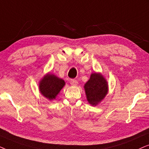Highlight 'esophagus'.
I'll use <instances>...</instances> for the list:
<instances>
[{
  "instance_id": "obj_1",
  "label": "esophagus",
  "mask_w": 149,
  "mask_h": 149,
  "mask_svg": "<svg viewBox=\"0 0 149 149\" xmlns=\"http://www.w3.org/2000/svg\"><path fill=\"white\" fill-rule=\"evenodd\" d=\"M78 81L76 80H70V84L71 85H73V86H76V85L78 84Z\"/></svg>"
}]
</instances>
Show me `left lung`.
Instances as JSON below:
<instances>
[{
  "label": "left lung",
  "instance_id": "obj_1",
  "mask_svg": "<svg viewBox=\"0 0 149 149\" xmlns=\"http://www.w3.org/2000/svg\"><path fill=\"white\" fill-rule=\"evenodd\" d=\"M84 89L88 102L93 106H96L108 93V85L102 75L94 73L85 84Z\"/></svg>",
  "mask_w": 149,
  "mask_h": 149
}]
</instances>
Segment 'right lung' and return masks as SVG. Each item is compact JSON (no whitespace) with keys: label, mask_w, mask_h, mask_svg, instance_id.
<instances>
[{"label":"right lung","mask_w":149,"mask_h":149,"mask_svg":"<svg viewBox=\"0 0 149 149\" xmlns=\"http://www.w3.org/2000/svg\"><path fill=\"white\" fill-rule=\"evenodd\" d=\"M65 84V81L62 79L49 73L41 80L39 90L43 96L52 100L55 99Z\"/></svg>","instance_id":"add662e5"}]
</instances>
